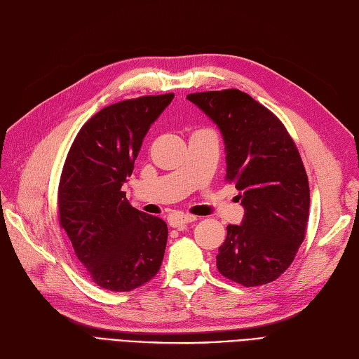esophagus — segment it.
<instances>
[{
  "label": "esophagus",
  "instance_id": "esophagus-1",
  "mask_svg": "<svg viewBox=\"0 0 359 359\" xmlns=\"http://www.w3.org/2000/svg\"><path fill=\"white\" fill-rule=\"evenodd\" d=\"M198 217L196 215H191V214H173L169 217V226L170 227H178V229H181V227L186 226L187 223H191V222H196Z\"/></svg>",
  "mask_w": 359,
  "mask_h": 359
}]
</instances>
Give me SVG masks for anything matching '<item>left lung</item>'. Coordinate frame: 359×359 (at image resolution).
<instances>
[{
    "label": "left lung",
    "instance_id": "obj_1",
    "mask_svg": "<svg viewBox=\"0 0 359 359\" xmlns=\"http://www.w3.org/2000/svg\"><path fill=\"white\" fill-rule=\"evenodd\" d=\"M219 126L226 145V182L240 191L243 224L227 226L217 255L222 276L245 287L277 280L307 232L310 189L299 151L285 124L240 90L189 94Z\"/></svg>",
    "mask_w": 359,
    "mask_h": 359
}]
</instances>
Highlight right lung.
Segmentation results:
<instances>
[{"label":"right lung","instance_id":"obj_1","mask_svg":"<svg viewBox=\"0 0 359 359\" xmlns=\"http://www.w3.org/2000/svg\"><path fill=\"white\" fill-rule=\"evenodd\" d=\"M173 95H142L103 107L81 127L64 161L60 226L86 274L103 289H137L161 266L168 224L133 208L121 187L149 126Z\"/></svg>","mask_w":359,"mask_h":359}]
</instances>
